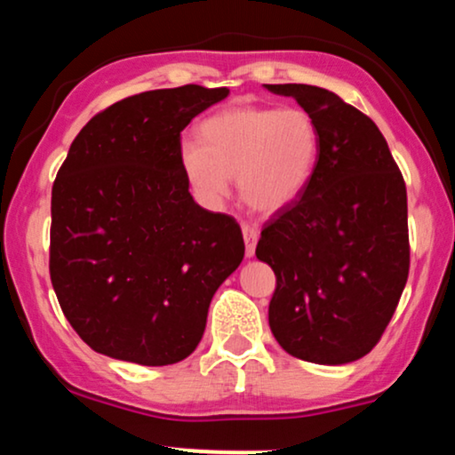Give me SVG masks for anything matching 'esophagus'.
<instances>
[{
    "mask_svg": "<svg viewBox=\"0 0 455 455\" xmlns=\"http://www.w3.org/2000/svg\"><path fill=\"white\" fill-rule=\"evenodd\" d=\"M242 233L245 242V257H254V250H257V242H259V228L250 227V224H243Z\"/></svg>",
    "mask_w": 455,
    "mask_h": 455,
    "instance_id": "obj_1",
    "label": "esophagus"
}]
</instances>
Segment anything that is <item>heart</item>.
Segmentation results:
<instances>
[{
	"mask_svg": "<svg viewBox=\"0 0 455 455\" xmlns=\"http://www.w3.org/2000/svg\"><path fill=\"white\" fill-rule=\"evenodd\" d=\"M201 140H184L181 169L205 203L228 195L237 177L252 210L278 212L306 190L321 154V134L301 107H233L201 124Z\"/></svg>",
	"mask_w": 455,
	"mask_h": 455,
	"instance_id": "b5f03b06",
	"label": "heart"
}]
</instances>
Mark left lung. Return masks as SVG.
Returning <instances> with one entry per match:
<instances>
[{
  "label": "left lung",
  "mask_w": 455,
  "mask_h": 455,
  "mask_svg": "<svg viewBox=\"0 0 455 455\" xmlns=\"http://www.w3.org/2000/svg\"><path fill=\"white\" fill-rule=\"evenodd\" d=\"M315 117L321 154L306 190L265 224L275 274L269 327L286 353L340 365L377 347L409 278L406 186L377 124L315 85H265Z\"/></svg>",
  "instance_id": "8db88e82"
}]
</instances>
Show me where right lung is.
Here are the masks:
<instances>
[{
  "label": "right lung",
  "mask_w": 455,
  "mask_h": 455,
  "mask_svg": "<svg viewBox=\"0 0 455 455\" xmlns=\"http://www.w3.org/2000/svg\"><path fill=\"white\" fill-rule=\"evenodd\" d=\"M228 96L184 85L111 104L83 126L51 196V282L96 353L140 365L186 359L212 297L243 259L242 228L196 205L181 130Z\"/></svg>",
  "instance_id": "add662e5"
}]
</instances>
